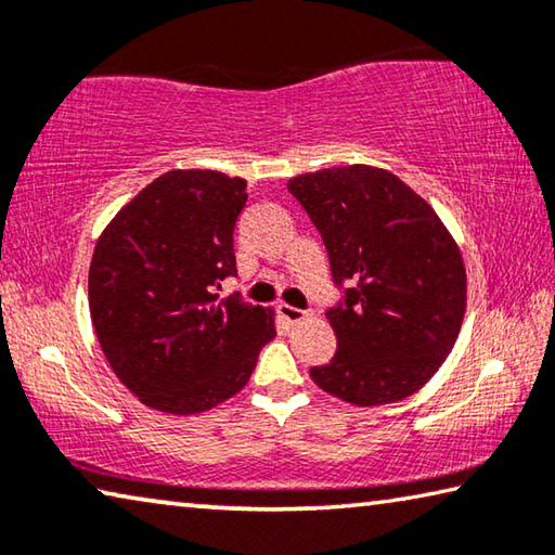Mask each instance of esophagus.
<instances>
[{"mask_svg":"<svg viewBox=\"0 0 555 555\" xmlns=\"http://www.w3.org/2000/svg\"><path fill=\"white\" fill-rule=\"evenodd\" d=\"M279 315L284 318V321L288 323V325H298V323H304L308 315V311H300V308H294V306H288V304H281L279 306Z\"/></svg>","mask_w":555,"mask_h":555,"instance_id":"esophagus-1","label":"esophagus"}]
</instances>
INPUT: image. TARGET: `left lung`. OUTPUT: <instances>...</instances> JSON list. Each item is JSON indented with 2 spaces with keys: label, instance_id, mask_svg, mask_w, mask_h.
I'll return each instance as SVG.
<instances>
[{
  "label": "left lung",
  "instance_id": "8db88e82",
  "mask_svg": "<svg viewBox=\"0 0 555 555\" xmlns=\"http://www.w3.org/2000/svg\"><path fill=\"white\" fill-rule=\"evenodd\" d=\"M321 232L340 300L327 308L337 352L311 370L333 397L379 406L418 391L453 350L465 315V267L434 208L372 166L288 181Z\"/></svg>",
  "mask_w": 555,
  "mask_h": 555
}]
</instances>
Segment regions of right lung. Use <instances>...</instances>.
Returning <instances> with one entry per match:
<instances>
[{
    "label": "right lung",
    "mask_w": 555,
    "mask_h": 555,
    "mask_svg": "<svg viewBox=\"0 0 555 555\" xmlns=\"http://www.w3.org/2000/svg\"><path fill=\"white\" fill-rule=\"evenodd\" d=\"M247 181L168 171L117 212L92 255L95 335L119 382L156 411L201 413L249 382L271 311L218 296L237 276L234 222Z\"/></svg>",
    "instance_id": "add662e5"
}]
</instances>
